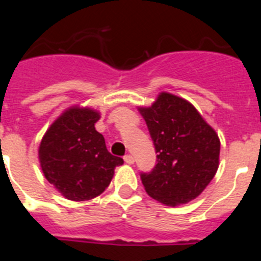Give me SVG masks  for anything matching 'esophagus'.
<instances>
[{"mask_svg": "<svg viewBox=\"0 0 261 261\" xmlns=\"http://www.w3.org/2000/svg\"><path fill=\"white\" fill-rule=\"evenodd\" d=\"M124 161H125V163H128V165H133V163H135V158H133V155H130V154L124 156Z\"/></svg>", "mask_w": 261, "mask_h": 261, "instance_id": "34e87169", "label": "esophagus"}]
</instances>
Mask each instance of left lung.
I'll list each match as a JSON object with an SVG mask.
<instances>
[{"label": "left lung", "instance_id": "8db88e82", "mask_svg": "<svg viewBox=\"0 0 261 261\" xmlns=\"http://www.w3.org/2000/svg\"><path fill=\"white\" fill-rule=\"evenodd\" d=\"M158 153V163L141 174L147 195L167 206L195 200L220 166L217 132L195 106L171 93H159L149 107H138Z\"/></svg>", "mask_w": 261, "mask_h": 261}]
</instances>
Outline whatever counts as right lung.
<instances>
[{
	"label": "right lung",
	"instance_id": "right-lung-1",
	"mask_svg": "<svg viewBox=\"0 0 261 261\" xmlns=\"http://www.w3.org/2000/svg\"><path fill=\"white\" fill-rule=\"evenodd\" d=\"M100 112L70 106L41 138L39 162L45 179L71 201L91 200L110 186L115 168L124 161L107 150L105 137L95 129Z\"/></svg>",
	"mask_w": 261,
	"mask_h": 261
}]
</instances>
